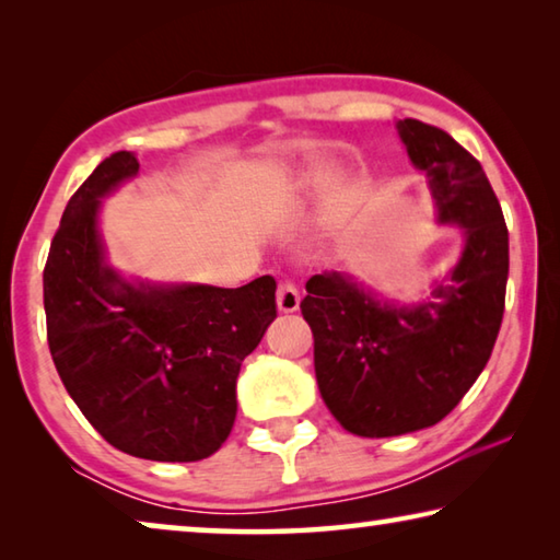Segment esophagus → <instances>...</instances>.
<instances>
[{
    "instance_id": "esophagus-1",
    "label": "esophagus",
    "mask_w": 560,
    "mask_h": 560,
    "mask_svg": "<svg viewBox=\"0 0 560 560\" xmlns=\"http://www.w3.org/2000/svg\"><path fill=\"white\" fill-rule=\"evenodd\" d=\"M299 303H301V296H299L296 283L283 281L277 291V306L281 314H293V311L299 308Z\"/></svg>"
}]
</instances>
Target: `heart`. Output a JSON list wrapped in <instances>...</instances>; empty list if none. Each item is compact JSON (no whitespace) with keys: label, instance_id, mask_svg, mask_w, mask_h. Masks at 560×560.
Here are the masks:
<instances>
[{"label":"heart","instance_id":"heart-1","mask_svg":"<svg viewBox=\"0 0 560 560\" xmlns=\"http://www.w3.org/2000/svg\"><path fill=\"white\" fill-rule=\"evenodd\" d=\"M289 189H293V187H289Z\"/></svg>","mask_w":560,"mask_h":560}]
</instances>
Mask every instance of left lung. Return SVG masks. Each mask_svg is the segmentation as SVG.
Returning a JSON list of instances; mask_svg holds the SVG:
<instances>
[{"label": "left lung", "mask_w": 560, "mask_h": 560, "mask_svg": "<svg viewBox=\"0 0 560 560\" xmlns=\"http://www.w3.org/2000/svg\"><path fill=\"white\" fill-rule=\"evenodd\" d=\"M412 165L428 175L440 222L464 232V252L430 299L395 306L346 273L306 281L301 314L330 415L358 438H397L438 424L485 371L504 318L509 230L479 160L450 132L397 120Z\"/></svg>", "instance_id": "1"}]
</instances>
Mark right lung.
I'll list each match as a JSON object with an SVG mask.
<instances>
[{
    "instance_id": "1",
    "label": "right lung",
    "mask_w": 560,
    "mask_h": 560,
    "mask_svg": "<svg viewBox=\"0 0 560 560\" xmlns=\"http://www.w3.org/2000/svg\"><path fill=\"white\" fill-rule=\"evenodd\" d=\"M138 167L128 150L113 153L66 205L44 267L46 338L63 387L103 440L140 459L200 462L230 438L236 375L277 318V281L153 287L110 269L101 197Z\"/></svg>"
}]
</instances>
